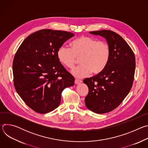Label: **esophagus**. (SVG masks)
Instances as JSON below:
<instances>
[{"instance_id": "obj_1", "label": "esophagus", "mask_w": 148, "mask_h": 148, "mask_svg": "<svg viewBox=\"0 0 148 148\" xmlns=\"http://www.w3.org/2000/svg\"><path fill=\"white\" fill-rule=\"evenodd\" d=\"M82 82V80L78 79H75V84H79L81 83Z\"/></svg>"}]
</instances>
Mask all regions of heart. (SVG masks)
<instances>
[{"label": "heart", "mask_w": 148, "mask_h": 148, "mask_svg": "<svg viewBox=\"0 0 148 148\" xmlns=\"http://www.w3.org/2000/svg\"><path fill=\"white\" fill-rule=\"evenodd\" d=\"M59 61L69 69H73L80 58L82 64L72 70L76 77L99 74L107 67L111 56V48L106 41L93 37L82 36L71 43V47L62 45L57 53Z\"/></svg>", "instance_id": "1"}]
</instances>
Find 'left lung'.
Here are the masks:
<instances>
[{"label":"left lung","instance_id":"1","mask_svg":"<svg viewBox=\"0 0 148 148\" xmlns=\"http://www.w3.org/2000/svg\"><path fill=\"white\" fill-rule=\"evenodd\" d=\"M90 33L105 38L111 48L105 69L83 81L89 90L86 107L95 113L104 114L117 108L129 94L134 79L135 57L128 44L115 32L103 30Z\"/></svg>","mask_w":148,"mask_h":148}]
</instances>
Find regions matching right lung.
<instances>
[{"instance_id": "1", "label": "right lung", "mask_w": 148, "mask_h": 148, "mask_svg": "<svg viewBox=\"0 0 148 148\" xmlns=\"http://www.w3.org/2000/svg\"><path fill=\"white\" fill-rule=\"evenodd\" d=\"M74 34L43 29L26 37L13 61L15 89L28 107L46 114L57 108L64 88L73 86L74 77L60 62L59 47Z\"/></svg>"}]
</instances>
